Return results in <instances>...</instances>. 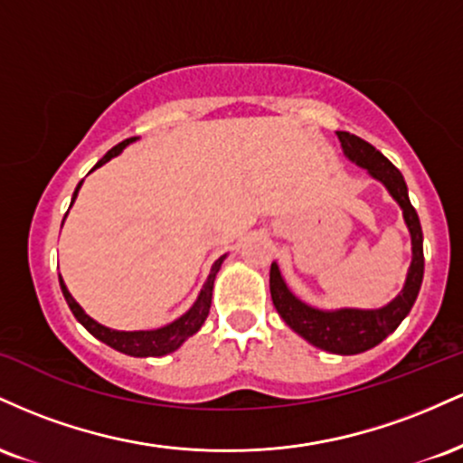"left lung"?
I'll list each match as a JSON object with an SVG mask.
<instances>
[{"instance_id":"1","label":"left lung","mask_w":463,"mask_h":463,"mask_svg":"<svg viewBox=\"0 0 463 463\" xmlns=\"http://www.w3.org/2000/svg\"><path fill=\"white\" fill-rule=\"evenodd\" d=\"M342 141L344 154L353 163L368 169L370 176L385 184L398 204H401L402 215H405L407 228L411 232V248L413 259L409 268L405 287L390 305L383 309L361 311V309H339V311H320L305 305L287 289L283 276L279 272V265L272 263L269 268V294L279 311V316L287 322V326L294 328L313 346L328 350L335 354H357L364 350L374 348L381 344L390 333H394L398 324L405 320V316L411 311L413 302L418 298L420 285L424 276V252H422V228L416 209L411 206L407 195V184L402 174L381 154L376 147H372L368 141L359 139L357 135L350 132H337Z\"/></svg>"}]
</instances>
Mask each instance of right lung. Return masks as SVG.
Returning <instances> with one entry per match:
<instances>
[{
  "instance_id": "right-lung-1",
  "label": "right lung",
  "mask_w": 463,
  "mask_h": 463,
  "mask_svg": "<svg viewBox=\"0 0 463 463\" xmlns=\"http://www.w3.org/2000/svg\"><path fill=\"white\" fill-rule=\"evenodd\" d=\"M132 141H135V137H130V139L117 143L115 147H110V150L102 156V161H98V165H95L93 169H98L99 165L109 163L110 158L117 156V154L124 150V147ZM80 184L82 183H78L76 191H73V200H76ZM222 261H224V257H220L213 263L209 279H206L204 287H202L195 305L191 307V309L184 313L183 317H178L176 322L167 324V326H163V328H156V331H113V328H106V326H102V324L91 320V317L82 311V307H80L78 302L71 298V294L67 291L62 279H61V289H62V296H65L69 309H71L73 316H76V320L82 324V326L87 328L93 337H98L99 342H104L106 346L119 350V353H124V354H130V357H163V354L174 353V350H176L180 344L184 342V339L191 337L194 333H198L202 324H204L206 316H209V309H211V298H213L215 274L220 272Z\"/></svg>"
}]
</instances>
